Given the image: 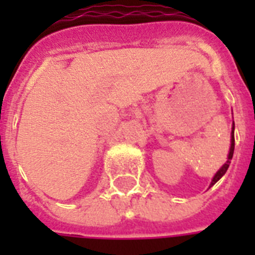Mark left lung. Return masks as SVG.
Here are the masks:
<instances>
[{
    "instance_id": "left-lung-1",
    "label": "left lung",
    "mask_w": 255,
    "mask_h": 255,
    "mask_svg": "<svg viewBox=\"0 0 255 255\" xmlns=\"http://www.w3.org/2000/svg\"><path fill=\"white\" fill-rule=\"evenodd\" d=\"M230 149H229V155H228V160H226V163L222 165L220 169H218V172L216 174H214L213 180H212V182H210V186H213L216 182L220 180V178L224 176V174L226 173V170H228V168H229V164L230 161H232V159H233V153H234V123H233V127H232V140H230Z\"/></svg>"
}]
</instances>
